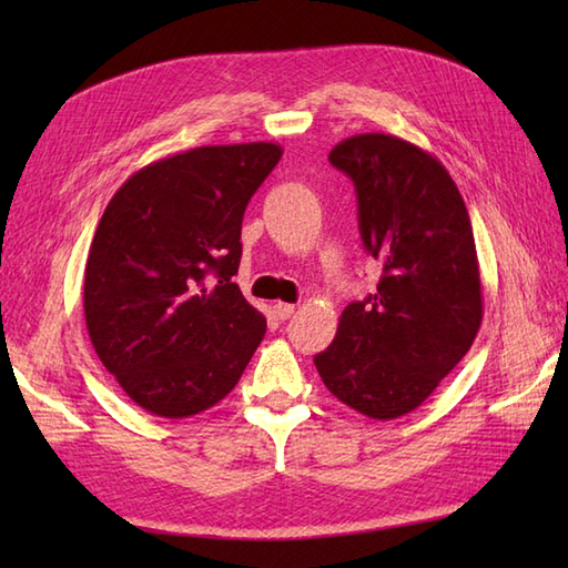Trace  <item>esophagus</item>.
Instances as JSON below:
<instances>
[{
	"label": "esophagus",
	"instance_id": "34e87169",
	"mask_svg": "<svg viewBox=\"0 0 568 568\" xmlns=\"http://www.w3.org/2000/svg\"><path fill=\"white\" fill-rule=\"evenodd\" d=\"M273 310H275L277 320H287V317H291L293 312H295V305H291V303H275Z\"/></svg>",
	"mask_w": 568,
	"mask_h": 568
}]
</instances>
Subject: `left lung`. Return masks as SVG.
Masks as SVG:
<instances>
[{"label": "left lung", "mask_w": 568, "mask_h": 568, "mask_svg": "<svg viewBox=\"0 0 568 568\" xmlns=\"http://www.w3.org/2000/svg\"><path fill=\"white\" fill-rule=\"evenodd\" d=\"M329 163L356 185L376 293L346 305L315 356L329 393L371 419L413 413L466 356L484 320L474 229L449 171L415 143L358 134Z\"/></svg>", "instance_id": "left-lung-1"}]
</instances>
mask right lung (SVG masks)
Segmentation results:
<instances>
[{"label":"right lung","instance_id":"1","mask_svg":"<svg viewBox=\"0 0 568 568\" xmlns=\"http://www.w3.org/2000/svg\"><path fill=\"white\" fill-rule=\"evenodd\" d=\"M271 141L153 161L114 192L84 265V322L139 407L180 419L234 390L265 317L232 281L241 220L281 161Z\"/></svg>","mask_w":568,"mask_h":568}]
</instances>
